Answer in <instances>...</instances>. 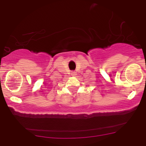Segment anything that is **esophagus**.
<instances>
[{
	"label": "esophagus",
	"mask_w": 146,
	"mask_h": 146,
	"mask_svg": "<svg viewBox=\"0 0 146 146\" xmlns=\"http://www.w3.org/2000/svg\"><path fill=\"white\" fill-rule=\"evenodd\" d=\"M71 74L72 76H75V75H77V73H76V72H75V71H71Z\"/></svg>",
	"instance_id": "34e87169"
}]
</instances>
